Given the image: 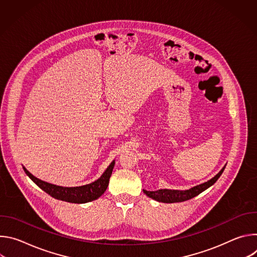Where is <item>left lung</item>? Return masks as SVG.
I'll list each match as a JSON object with an SVG mask.
<instances>
[{"label": "left lung", "mask_w": 257, "mask_h": 257, "mask_svg": "<svg viewBox=\"0 0 257 257\" xmlns=\"http://www.w3.org/2000/svg\"><path fill=\"white\" fill-rule=\"evenodd\" d=\"M225 170V167L219 171L217 175H215L212 179L209 181L203 183V184L197 185L189 190H169V189H160L157 191H148V190H143V192L148 195L149 197L159 201V202H164V203H174V202H182V201H186L188 199H191L204 190H206L208 187L213 185L214 183L217 181V179L221 177Z\"/></svg>", "instance_id": "obj_1"}]
</instances>
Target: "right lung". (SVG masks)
I'll use <instances>...</instances> for the list:
<instances>
[{"instance_id": "add662e5", "label": "right lung", "mask_w": 257, "mask_h": 257, "mask_svg": "<svg viewBox=\"0 0 257 257\" xmlns=\"http://www.w3.org/2000/svg\"><path fill=\"white\" fill-rule=\"evenodd\" d=\"M114 166L115 162H112V164L107 167V169L104 171V173L98 180L90 183V184L79 187H61L53 185L50 184V183H47L34 177L25 168L23 169L27 176L35 183V184L40 188H42L44 191H46L48 194H50L52 197L72 203H85L95 200L101 194H103V192L107 188L109 177L112 175Z\"/></svg>"}]
</instances>
